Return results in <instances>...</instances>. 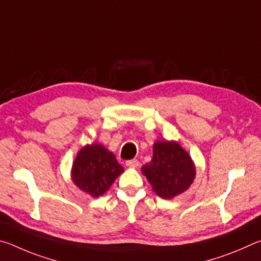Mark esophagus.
Returning <instances> with one entry per match:
<instances>
[{
    "mask_svg": "<svg viewBox=\"0 0 261 261\" xmlns=\"http://www.w3.org/2000/svg\"><path fill=\"white\" fill-rule=\"evenodd\" d=\"M125 165H126L127 167H130V168H137V167L139 166V161L137 160V159H134V160L126 161Z\"/></svg>",
    "mask_w": 261,
    "mask_h": 261,
    "instance_id": "esophagus-1",
    "label": "esophagus"
}]
</instances>
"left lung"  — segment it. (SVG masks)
<instances>
[{
  "instance_id": "left-lung-1",
  "label": "left lung",
  "mask_w": 261,
  "mask_h": 261,
  "mask_svg": "<svg viewBox=\"0 0 261 261\" xmlns=\"http://www.w3.org/2000/svg\"><path fill=\"white\" fill-rule=\"evenodd\" d=\"M141 171L163 199H171L188 190L196 176L189 153L176 141H156L152 161L141 167Z\"/></svg>"
}]
</instances>
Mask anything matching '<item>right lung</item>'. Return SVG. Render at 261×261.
I'll return each instance as SVG.
<instances>
[{
  "instance_id": "add662e5",
  "label": "right lung",
  "mask_w": 261,
  "mask_h": 261,
  "mask_svg": "<svg viewBox=\"0 0 261 261\" xmlns=\"http://www.w3.org/2000/svg\"><path fill=\"white\" fill-rule=\"evenodd\" d=\"M124 169L112 152L102 145H86L79 151L72 166V180L84 192L98 198Z\"/></svg>"
}]
</instances>
